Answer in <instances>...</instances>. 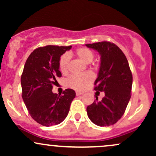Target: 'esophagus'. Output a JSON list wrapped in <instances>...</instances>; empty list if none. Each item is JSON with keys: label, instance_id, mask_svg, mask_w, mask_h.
Segmentation results:
<instances>
[{"label": "esophagus", "instance_id": "obj_1", "mask_svg": "<svg viewBox=\"0 0 156 156\" xmlns=\"http://www.w3.org/2000/svg\"><path fill=\"white\" fill-rule=\"evenodd\" d=\"M76 95L77 96H80V95H82V94H83V92H79V91H76Z\"/></svg>", "mask_w": 156, "mask_h": 156}]
</instances>
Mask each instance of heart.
<instances>
[{"label":"heart","mask_w":156,"mask_h":156,"mask_svg":"<svg viewBox=\"0 0 156 156\" xmlns=\"http://www.w3.org/2000/svg\"><path fill=\"white\" fill-rule=\"evenodd\" d=\"M78 59L85 64H89L94 58V53L92 51L85 48H78L75 53ZM69 57L67 54H64L59 61L60 70L63 74L68 72ZM94 80V76L91 73L87 72L81 75H74L69 77L67 80V84L69 87L78 90H83L86 89Z\"/></svg>","instance_id":"heart-1"}]
</instances>
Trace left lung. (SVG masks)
Returning <instances> with one entry per match:
<instances>
[{
    "label": "left lung",
    "instance_id": "1",
    "mask_svg": "<svg viewBox=\"0 0 156 156\" xmlns=\"http://www.w3.org/2000/svg\"><path fill=\"white\" fill-rule=\"evenodd\" d=\"M101 55L99 72L94 81V90L104 92L101 101L98 97L87 106V115L98 126L115 124L124 114L130 99L133 77L123 52L109 42L86 44Z\"/></svg>",
    "mask_w": 156,
    "mask_h": 156
}]
</instances>
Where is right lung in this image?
<instances>
[{
  "mask_svg": "<svg viewBox=\"0 0 156 156\" xmlns=\"http://www.w3.org/2000/svg\"><path fill=\"white\" fill-rule=\"evenodd\" d=\"M72 46L47 45L30 54L21 76L22 97L30 115L39 124L49 127L60 124L67 117L73 100V89H67L62 95L52 92L62 76L61 56Z\"/></svg>",
  "mask_w": 156,
  "mask_h": 156,
  "instance_id": "add662e5",
  "label": "right lung"
}]
</instances>
